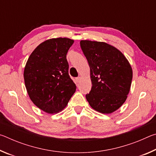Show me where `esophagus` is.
Instances as JSON below:
<instances>
[{
  "instance_id": "esophagus-1",
  "label": "esophagus",
  "mask_w": 156,
  "mask_h": 156,
  "mask_svg": "<svg viewBox=\"0 0 156 156\" xmlns=\"http://www.w3.org/2000/svg\"><path fill=\"white\" fill-rule=\"evenodd\" d=\"M80 80H81V78H80V77H78V78H76V83H80Z\"/></svg>"
}]
</instances>
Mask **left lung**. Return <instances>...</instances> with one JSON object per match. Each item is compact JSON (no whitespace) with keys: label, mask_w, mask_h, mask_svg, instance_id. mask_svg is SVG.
Wrapping results in <instances>:
<instances>
[{"label":"left lung","mask_w":156,"mask_h":156,"mask_svg":"<svg viewBox=\"0 0 156 156\" xmlns=\"http://www.w3.org/2000/svg\"><path fill=\"white\" fill-rule=\"evenodd\" d=\"M80 47L90 67L92 87L87 100L100 113L114 112L130 91L133 77L130 63L120 50L104 42L81 41Z\"/></svg>","instance_id":"obj_1"}]
</instances>
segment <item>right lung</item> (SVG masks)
Returning <instances> with one entry per match:
<instances>
[{"label": "right lung", "mask_w": 156, "mask_h": 156, "mask_svg": "<svg viewBox=\"0 0 156 156\" xmlns=\"http://www.w3.org/2000/svg\"><path fill=\"white\" fill-rule=\"evenodd\" d=\"M73 42L67 38L44 41L25 65L23 76L29 96L37 107L50 114L64 109L76 91L66 58Z\"/></svg>", "instance_id": "right-lung-1"}]
</instances>
